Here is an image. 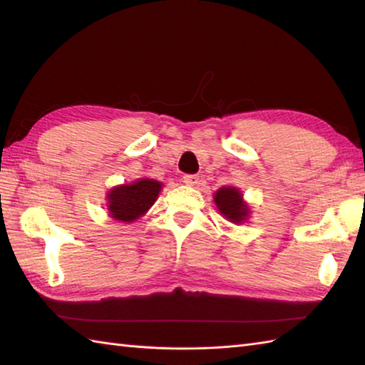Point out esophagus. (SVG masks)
<instances>
[{"label": "esophagus", "instance_id": "34e87169", "mask_svg": "<svg viewBox=\"0 0 365 365\" xmlns=\"http://www.w3.org/2000/svg\"><path fill=\"white\" fill-rule=\"evenodd\" d=\"M182 182L185 185H188V187H195V185H197V182H199V175H196V174H187V175L182 177Z\"/></svg>", "mask_w": 365, "mask_h": 365}]
</instances>
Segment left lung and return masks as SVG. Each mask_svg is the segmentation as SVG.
<instances>
[{"label": "left lung", "mask_w": 365, "mask_h": 365, "mask_svg": "<svg viewBox=\"0 0 365 365\" xmlns=\"http://www.w3.org/2000/svg\"><path fill=\"white\" fill-rule=\"evenodd\" d=\"M215 202L218 205V210L221 215L226 216V218L232 222L240 224L246 220L247 213V205L243 202L242 195L237 188H221L220 191H216L215 195Z\"/></svg>", "instance_id": "1"}]
</instances>
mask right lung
Segmentation results:
<instances>
[{"mask_svg":"<svg viewBox=\"0 0 365 365\" xmlns=\"http://www.w3.org/2000/svg\"><path fill=\"white\" fill-rule=\"evenodd\" d=\"M160 190L161 183L150 178L113 188L108 195V210L111 218L123 222L138 220L153 205Z\"/></svg>","mask_w":365,"mask_h":365,"instance_id":"1","label":"right lung"}]
</instances>
